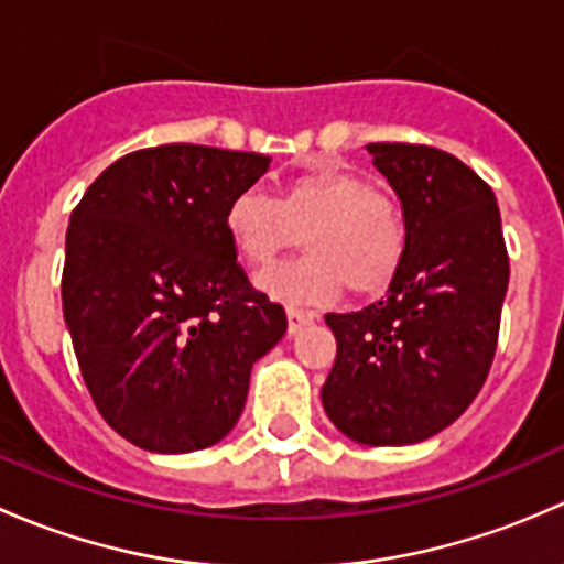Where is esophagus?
<instances>
[{"label": "esophagus", "instance_id": "obj_1", "mask_svg": "<svg viewBox=\"0 0 564 564\" xmlns=\"http://www.w3.org/2000/svg\"><path fill=\"white\" fill-rule=\"evenodd\" d=\"M286 318H289V333H297V329H303L305 324H311L316 318V314H311V311H303V308H294V305H289L286 308Z\"/></svg>", "mask_w": 564, "mask_h": 564}]
</instances>
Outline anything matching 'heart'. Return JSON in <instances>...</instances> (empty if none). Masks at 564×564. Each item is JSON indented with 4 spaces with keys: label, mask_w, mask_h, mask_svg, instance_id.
<instances>
[{
    "label": "heart",
    "mask_w": 564,
    "mask_h": 564,
    "mask_svg": "<svg viewBox=\"0 0 564 564\" xmlns=\"http://www.w3.org/2000/svg\"><path fill=\"white\" fill-rule=\"evenodd\" d=\"M226 235L248 267H267L303 235L300 259L261 272L259 286L294 305H324L344 286L379 294L406 256V218L395 196L362 174L314 163L289 176L278 196L237 193L226 209Z\"/></svg>",
    "instance_id": "b5f03b06"
}]
</instances>
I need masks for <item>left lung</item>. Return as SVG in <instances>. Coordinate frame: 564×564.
Wrapping results in <instances>:
<instances>
[{"instance_id": "obj_1", "label": "left lung", "mask_w": 564, "mask_h": 564, "mask_svg": "<svg viewBox=\"0 0 564 564\" xmlns=\"http://www.w3.org/2000/svg\"><path fill=\"white\" fill-rule=\"evenodd\" d=\"M366 150L401 198L406 256L388 297L324 316L338 355L322 403L360 445H414L458 420L486 382L510 261L497 196L456 155L401 141Z\"/></svg>"}]
</instances>
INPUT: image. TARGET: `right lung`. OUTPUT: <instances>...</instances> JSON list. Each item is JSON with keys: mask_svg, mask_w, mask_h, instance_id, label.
<instances>
[{"mask_svg": "<svg viewBox=\"0 0 564 564\" xmlns=\"http://www.w3.org/2000/svg\"><path fill=\"white\" fill-rule=\"evenodd\" d=\"M267 166L256 152L150 147L113 161L73 209L62 311L95 406L141 451L224 440L250 368L286 333L226 235L231 198Z\"/></svg>", "mask_w": 564, "mask_h": 564, "instance_id": "right-lung-1", "label": "right lung"}]
</instances>
